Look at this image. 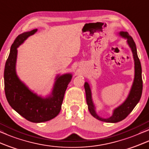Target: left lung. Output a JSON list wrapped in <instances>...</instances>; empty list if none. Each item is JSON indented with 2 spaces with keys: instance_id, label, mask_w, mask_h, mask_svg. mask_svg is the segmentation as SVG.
Listing matches in <instances>:
<instances>
[{
  "instance_id": "obj_1",
  "label": "left lung",
  "mask_w": 149,
  "mask_h": 149,
  "mask_svg": "<svg viewBox=\"0 0 149 149\" xmlns=\"http://www.w3.org/2000/svg\"><path fill=\"white\" fill-rule=\"evenodd\" d=\"M118 35L123 38L127 39V43L132 50L133 58L134 61V79L130 93L126 100L120 106L114 109L112 116L109 118H102L99 116L96 112L94 103L92 99V93L90 85L87 82L84 83V88L86 92V103L88 105V110L91 115L97 119L106 123H117L125 119L139 102L142 93V67L140 61L137 54V49L134 39L128 34L127 32L120 31Z\"/></svg>"
}]
</instances>
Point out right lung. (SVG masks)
<instances>
[{
  "mask_svg": "<svg viewBox=\"0 0 149 149\" xmlns=\"http://www.w3.org/2000/svg\"><path fill=\"white\" fill-rule=\"evenodd\" d=\"M37 29L22 33L15 39L5 63V91L7 102L13 110L33 123H43L56 117L60 112L65 91L72 78L70 73L57 75L50 94L45 97L31 91L16 72L17 47Z\"/></svg>",
  "mask_w": 149,
  "mask_h": 149,
  "instance_id": "right-lung-1",
  "label": "right lung"
}]
</instances>
